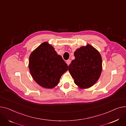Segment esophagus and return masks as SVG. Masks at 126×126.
Wrapping results in <instances>:
<instances>
[{
  "mask_svg": "<svg viewBox=\"0 0 126 126\" xmlns=\"http://www.w3.org/2000/svg\"><path fill=\"white\" fill-rule=\"evenodd\" d=\"M66 64H68V65H69V64H70V63H71V60H68V61H66Z\"/></svg>",
  "mask_w": 126,
  "mask_h": 126,
  "instance_id": "1",
  "label": "esophagus"
}]
</instances>
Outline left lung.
Here are the masks:
<instances>
[{
	"mask_svg": "<svg viewBox=\"0 0 126 126\" xmlns=\"http://www.w3.org/2000/svg\"><path fill=\"white\" fill-rule=\"evenodd\" d=\"M75 60L69 65V71L75 83L82 88L93 86L102 72V58L99 52L90 45L81 47L74 52Z\"/></svg>",
	"mask_w": 126,
	"mask_h": 126,
	"instance_id": "obj_1",
	"label": "left lung"
}]
</instances>
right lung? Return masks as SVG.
<instances>
[{"label": "right lung", "mask_w": 126, "mask_h": 126, "mask_svg": "<svg viewBox=\"0 0 126 126\" xmlns=\"http://www.w3.org/2000/svg\"><path fill=\"white\" fill-rule=\"evenodd\" d=\"M29 68L37 83L43 87L52 88L57 85L68 66L52 46L44 42L31 53Z\"/></svg>", "instance_id": "1"}]
</instances>
